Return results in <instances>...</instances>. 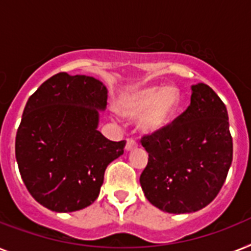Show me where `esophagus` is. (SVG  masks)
Segmentation results:
<instances>
[{
    "instance_id": "esophagus-1",
    "label": "esophagus",
    "mask_w": 251,
    "mask_h": 251,
    "mask_svg": "<svg viewBox=\"0 0 251 251\" xmlns=\"http://www.w3.org/2000/svg\"><path fill=\"white\" fill-rule=\"evenodd\" d=\"M136 147H138V144H136V142H135V140H132V139H127V142H126V147H125V150L127 151V152H130V151L135 150Z\"/></svg>"
}]
</instances>
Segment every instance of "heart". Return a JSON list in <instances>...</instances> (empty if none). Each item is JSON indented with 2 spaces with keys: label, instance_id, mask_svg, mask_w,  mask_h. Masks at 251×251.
<instances>
[{
  "label": "heart",
  "instance_id": "1",
  "mask_svg": "<svg viewBox=\"0 0 251 251\" xmlns=\"http://www.w3.org/2000/svg\"><path fill=\"white\" fill-rule=\"evenodd\" d=\"M180 103L182 94L176 86H147L122 97L119 111L124 117L139 119L143 134L156 135L172 125Z\"/></svg>",
  "mask_w": 251,
  "mask_h": 251
}]
</instances>
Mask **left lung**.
Listing matches in <instances>:
<instances>
[{"label":"left lung","instance_id":"left-lung-1","mask_svg":"<svg viewBox=\"0 0 251 251\" xmlns=\"http://www.w3.org/2000/svg\"><path fill=\"white\" fill-rule=\"evenodd\" d=\"M148 164L140 185L153 206L189 214L207 206L221 191L232 164L227 108L211 87L191 86V104L156 135L144 136Z\"/></svg>","mask_w":251,"mask_h":251}]
</instances>
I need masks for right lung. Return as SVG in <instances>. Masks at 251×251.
Listing matches in <instances>:
<instances>
[{
    "label": "right lung",
    "mask_w": 251,
    "mask_h": 251,
    "mask_svg": "<svg viewBox=\"0 0 251 251\" xmlns=\"http://www.w3.org/2000/svg\"><path fill=\"white\" fill-rule=\"evenodd\" d=\"M107 98L99 79L60 72L26 101L16 132V162L26 189L49 210L90 206L107 166L124 154L125 140L112 142L98 130Z\"/></svg>",
    "instance_id": "right-lung-1"
}]
</instances>
